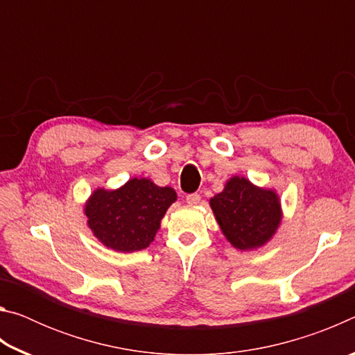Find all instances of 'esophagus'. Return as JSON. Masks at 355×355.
Instances as JSON below:
<instances>
[{
  "instance_id": "obj_1",
  "label": "esophagus",
  "mask_w": 355,
  "mask_h": 355,
  "mask_svg": "<svg viewBox=\"0 0 355 355\" xmlns=\"http://www.w3.org/2000/svg\"><path fill=\"white\" fill-rule=\"evenodd\" d=\"M186 202L189 203V205H197V203L200 202V194H189V196H186Z\"/></svg>"
}]
</instances>
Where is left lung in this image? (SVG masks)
Segmentation results:
<instances>
[{"label": "left lung", "mask_w": 355, "mask_h": 355, "mask_svg": "<svg viewBox=\"0 0 355 355\" xmlns=\"http://www.w3.org/2000/svg\"><path fill=\"white\" fill-rule=\"evenodd\" d=\"M222 233L233 248L252 250L266 244L282 222L277 192L258 188L244 177H232L209 200Z\"/></svg>", "instance_id": "left-lung-1"}]
</instances>
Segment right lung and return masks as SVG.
<instances>
[{
    "label": "right lung",
    "mask_w": 355,
    "mask_h": 355,
    "mask_svg": "<svg viewBox=\"0 0 355 355\" xmlns=\"http://www.w3.org/2000/svg\"><path fill=\"white\" fill-rule=\"evenodd\" d=\"M177 192L148 178H131L119 189L98 188L84 207L87 225L98 241L117 252L150 245Z\"/></svg>",
    "instance_id": "obj_1"
}]
</instances>
